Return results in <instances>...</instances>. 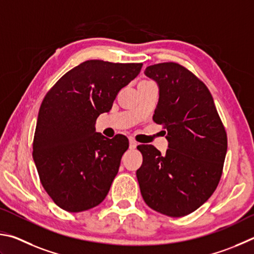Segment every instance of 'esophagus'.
<instances>
[{
	"mask_svg": "<svg viewBox=\"0 0 254 254\" xmlns=\"http://www.w3.org/2000/svg\"><path fill=\"white\" fill-rule=\"evenodd\" d=\"M137 145H138V144H137V141H136L135 139H132V138L129 139V148H130V149L136 148Z\"/></svg>",
	"mask_w": 254,
	"mask_h": 254,
	"instance_id": "1",
	"label": "esophagus"
}]
</instances>
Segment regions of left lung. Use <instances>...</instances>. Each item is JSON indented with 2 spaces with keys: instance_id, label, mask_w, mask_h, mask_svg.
Listing matches in <instances>:
<instances>
[{
  "instance_id": "8db88e82",
  "label": "left lung",
  "mask_w": 254,
  "mask_h": 254,
  "mask_svg": "<svg viewBox=\"0 0 254 254\" xmlns=\"http://www.w3.org/2000/svg\"><path fill=\"white\" fill-rule=\"evenodd\" d=\"M145 74L157 83L153 116L167 129L168 148L137 146L143 164L137 170L145 203L167 216L190 214L205 203L219 184L228 137L210 90L190 70L174 62L149 65Z\"/></svg>"
}]
</instances>
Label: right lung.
Listing matches in <instances>:
<instances>
[{
  "label": "right lung",
  "instance_id": "1",
  "mask_svg": "<svg viewBox=\"0 0 254 254\" xmlns=\"http://www.w3.org/2000/svg\"><path fill=\"white\" fill-rule=\"evenodd\" d=\"M143 64L88 60L58 80L41 104L33 139V159L53 202L72 213L104 201L128 149L124 135L106 138L96 120L108 113L118 92Z\"/></svg>",
  "mask_w": 254,
  "mask_h": 254
}]
</instances>
